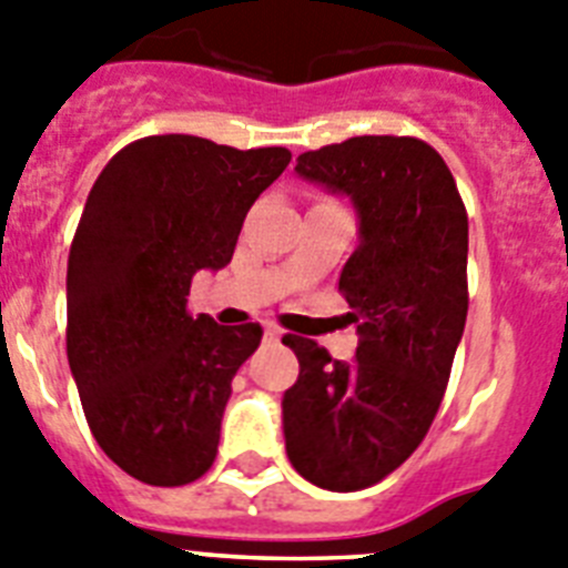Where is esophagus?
Here are the masks:
<instances>
[{"instance_id":"esophagus-1","label":"esophagus","mask_w":568,"mask_h":568,"mask_svg":"<svg viewBox=\"0 0 568 568\" xmlns=\"http://www.w3.org/2000/svg\"><path fill=\"white\" fill-rule=\"evenodd\" d=\"M265 339H272V342L283 339V328H280V325H272V322H268V325H265Z\"/></svg>"}]
</instances>
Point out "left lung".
I'll return each mask as SVG.
<instances>
[{"label": "left lung", "mask_w": 568, "mask_h": 568, "mask_svg": "<svg viewBox=\"0 0 568 568\" xmlns=\"http://www.w3.org/2000/svg\"><path fill=\"white\" fill-rule=\"evenodd\" d=\"M296 175L354 201L359 246L342 268L354 362L285 336L300 376L283 396L285 453L305 481L356 493L430 430L467 322V209L444 158L410 135L303 152Z\"/></svg>", "instance_id": "left-lung-1"}]
</instances>
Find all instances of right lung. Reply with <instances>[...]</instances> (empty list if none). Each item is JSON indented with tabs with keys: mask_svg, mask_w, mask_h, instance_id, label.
<instances>
[{
	"mask_svg": "<svg viewBox=\"0 0 568 568\" xmlns=\"http://www.w3.org/2000/svg\"><path fill=\"white\" fill-rule=\"evenodd\" d=\"M288 161L285 146L150 135L115 152L87 195L68 260V359L95 442L138 481L183 487L214 464L234 373L263 328L192 316L189 285L232 260Z\"/></svg>",
	"mask_w": 568,
	"mask_h": 568,
	"instance_id": "obj_1",
	"label": "right lung"
}]
</instances>
